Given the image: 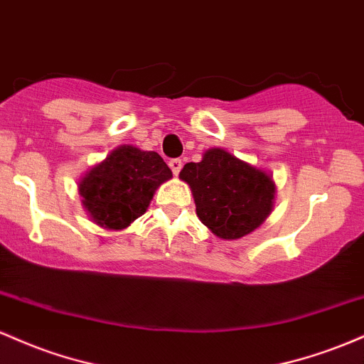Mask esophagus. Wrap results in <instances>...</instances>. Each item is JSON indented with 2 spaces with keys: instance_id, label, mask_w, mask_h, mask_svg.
I'll return each instance as SVG.
<instances>
[{
  "instance_id": "obj_1",
  "label": "esophagus",
  "mask_w": 364,
  "mask_h": 364,
  "mask_svg": "<svg viewBox=\"0 0 364 364\" xmlns=\"http://www.w3.org/2000/svg\"><path fill=\"white\" fill-rule=\"evenodd\" d=\"M168 165H170V168H171V171H173V175H178L181 173V170H182V160L181 158H173V160H170L168 161Z\"/></svg>"
}]
</instances>
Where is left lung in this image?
<instances>
[{"label":"left lung","mask_w":364,"mask_h":364,"mask_svg":"<svg viewBox=\"0 0 364 364\" xmlns=\"http://www.w3.org/2000/svg\"><path fill=\"white\" fill-rule=\"evenodd\" d=\"M181 178L193 189L199 220L220 239L247 235L272 211V178L225 149H210L199 163H187Z\"/></svg>","instance_id":"1"}]
</instances>
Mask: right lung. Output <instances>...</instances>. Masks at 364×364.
<instances>
[{"instance_id": "add662e5", "label": "right lung", "mask_w": 364, "mask_h": 364, "mask_svg": "<svg viewBox=\"0 0 364 364\" xmlns=\"http://www.w3.org/2000/svg\"><path fill=\"white\" fill-rule=\"evenodd\" d=\"M171 170L154 151L120 146L80 182L84 206L97 225L120 230L148 210L154 191Z\"/></svg>"}]
</instances>
